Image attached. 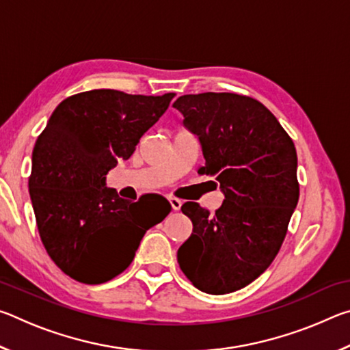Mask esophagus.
<instances>
[{
  "instance_id": "obj_1",
  "label": "esophagus",
  "mask_w": 350,
  "mask_h": 350,
  "mask_svg": "<svg viewBox=\"0 0 350 350\" xmlns=\"http://www.w3.org/2000/svg\"><path fill=\"white\" fill-rule=\"evenodd\" d=\"M168 200H170L171 208H173L174 211L180 210V206H182V200H180V199H177V198H168Z\"/></svg>"
}]
</instances>
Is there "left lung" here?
I'll return each mask as SVG.
<instances>
[{
    "mask_svg": "<svg viewBox=\"0 0 350 350\" xmlns=\"http://www.w3.org/2000/svg\"><path fill=\"white\" fill-rule=\"evenodd\" d=\"M173 106L202 148L205 165L198 173L215 177L224 194L215 215L196 202L182 205L193 233L177 250V262L202 292L232 293L267 270L286 238L299 198L295 145L250 97L188 94Z\"/></svg>",
    "mask_w": 350,
    "mask_h": 350,
    "instance_id": "obj_1",
    "label": "left lung"
}]
</instances>
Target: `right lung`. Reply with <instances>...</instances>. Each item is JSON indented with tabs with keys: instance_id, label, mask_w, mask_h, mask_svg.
I'll use <instances>...</instances> for the list:
<instances>
[{
	"instance_id": "obj_1",
	"label": "right lung",
	"mask_w": 350,
	"mask_h": 350,
	"mask_svg": "<svg viewBox=\"0 0 350 350\" xmlns=\"http://www.w3.org/2000/svg\"><path fill=\"white\" fill-rule=\"evenodd\" d=\"M174 94L114 90L75 94L57 106L32 152L29 193L46 252L64 273L102 284L122 273L140 241L171 211L148 210L106 187V174L131 157Z\"/></svg>"
}]
</instances>
